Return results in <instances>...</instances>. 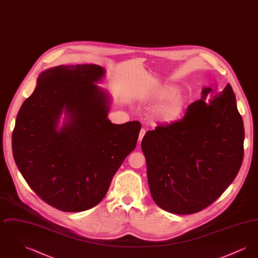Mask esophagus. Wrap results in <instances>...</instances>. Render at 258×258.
Masks as SVG:
<instances>
[{
	"instance_id": "obj_1",
	"label": "esophagus",
	"mask_w": 258,
	"mask_h": 258,
	"mask_svg": "<svg viewBox=\"0 0 258 258\" xmlns=\"http://www.w3.org/2000/svg\"><path fill=\"white\" fill-rule=\"evenodd\" d=\"M145 134H146V130H145V128H141V131H140V133H139V137H138V141H139V143L142 141V139H143V137H144Z\"/></svg>"
}]
</instances>
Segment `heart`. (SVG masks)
Instances as JSON below:
<instances>
[{
	"instance_id": "b5f03b06",
	"label": "heart",
	"mask_w": 258,
	"mask_h": 258,
	"mask_svg": "<svg viewBox=\"0 0 258 258\" xmlns=\"http://www.w3.org/2000/svg\"><path fill=\"white\" fill-rule=\"evenodd\" d=\"M155 101H160L152 110V117L155 121L161 123H174L178 121L185 107V97L178 92V88L172 85L158 86L152 94Z\"/></svg>"
}]
</instances>
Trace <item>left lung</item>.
I'll return each mask as SVG.
<instances>
[{"mask_svg": "<svg viewBox=\"0 0 258 258\" xmlns=\"http://www.w3.org/2000/svg\"><path fill=\"white\" fill-rule=\"evenodd\" d=\"M244 139L231 85L204 88L181 120L158 125L143 137L148 184L156 204L178 215L207 208L240 170Z\"/></svg>", "mask_w": 258, "mask_h": 258, "instance_id": "left-lung-1", "label": "left lung"}]
</instances>
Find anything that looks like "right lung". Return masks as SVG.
Returning a JSON list of instances; mask_svg holds the SVG:
<instances>
[{
    "label": "right lung",
    "instance_id": "1",
    "mask_svg": "<svg viewBox=\"0 0 258 258\" xmlns=\"http://www.w3.org/2000/svg\"><path fill=\"white\" fill-rule=\"evenodd\" d=\"M98 64L59 66L39 74L13 133L16 165L44 202L63 212L93 208L135 150L141 123L108 120L110 98L95 83ZM68 119L57 130L61 112Z\"/></svg>",
    "mask_w": 258,
    "mask_h": 258
}]
</instances>
